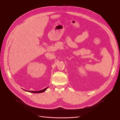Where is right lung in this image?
I'll use <instances>...</instances> for the list:
<instances>
[{
  "label": "right lung",
  "mask_w": 120,
  "mask_h": 120,
  "mask_svg": "<svg viewBox=\"0 0 120 120\" xmlns=\"http://www.w3.org/2000/svg\"><path fill=\"white\" fill-rule=\"evenodd\" d=\"M48 87H47V88H45V89H43V90H39V91H32V90H25V91H27V92H30V93H42V92H45V90H46V89H48Z\"/></svg>",
  "instance_id": "right-lung-1"
}]
</instances>
